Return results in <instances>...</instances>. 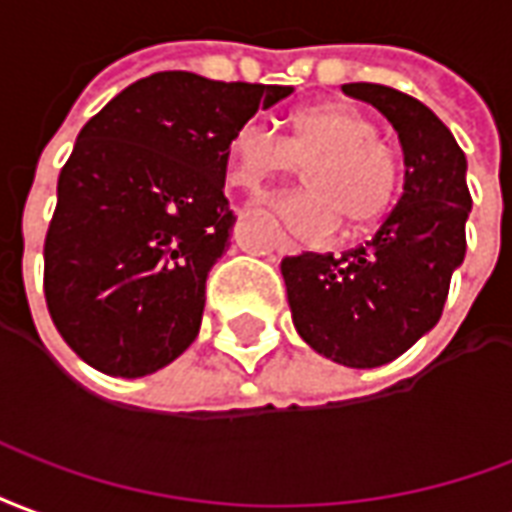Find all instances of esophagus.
Instances as JSON below:
<instances>
[{
	"instance_id": "34e87169",
	"label": "esophagus",
	"mask_w": 512,
	"mask_h": 512,
	"mask_svg": "<svg viewBox=\"0 0 512 512\" xmlns=\"http://www.w3.org/2000/svg\"><path fill=\"white\" fill-rule=\"evenodd\" d=\"M275 251L281 253V256H289V253H300V245L289 240V237H278V242H275Z\"/></svg>"
}]
</instances>
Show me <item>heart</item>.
Segmentation results:
<instances>
[{
	"label": "heart",
	"mask_w": 512,
	"mask_h": 512,
	"mask_svg": "<svg viewBox=\"0 0 512 512\" xmlns=\"http://www.w3.org/2000/svg\"><path fill=\"white\" fill-rule=\"evenodd\" d=\"M305 169V193L278 196L267 207L302 237L322 240L338 231L376 226L401 188V160L379 138L376 122L349 103H319L289 119V133L256 119L234 130L229 141L231 185L261 193L275 179Z\"/></svg>",
	"instance_id": "obj_1"
}]
</instances>
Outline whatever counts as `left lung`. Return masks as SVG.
I'll list each match as a JSON object with an SVG mask.
<instances>
[{
  "mask_svg": "<svg viewBox=\"0 0 512 512\" xmlns=\"http://www.w3.org/2000/svg\"><path fill=\"white\" fill-rule=\"evenodd\" d=\"M343 92L390 119L404 149V193L371 240L341 256H286L281 272L302 341L335 363L376 368L439 322L464 261L472 196L464 149L425 103L365 81Z\"/></svg>",
  "mask_w": 512,
  "mask_h": 512,
  "instance_id": "1",
  "label": "left lung"
}]
</instances>
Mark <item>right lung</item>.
<instances>
[{
    "label": "right lung",
    "instance_id": "1",
    "mask_svg": "<svg viewBox=\"0 0 512 512\" xmlns=\"http://www.w3.org/2000/svg\"><path fill=\"white\" fill-rule=\"evenodd\" d=\"M281 84L188 70L108 100L59 171L43 292L59 335L100 374L160 371L196 341L207 275L229 248V141Z\"/></svg>",
    "mask_w": 512,
    "mask_h": 512
}]
</instances>
